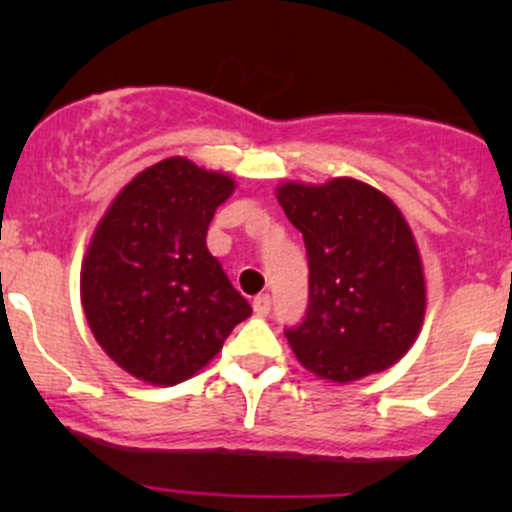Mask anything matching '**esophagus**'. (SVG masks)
Instances as JSON below:
<instances>
[{"label": "esophagus", "instance_id": "34e87169", "mask_svg": "<svg viewBox=\"0 0 512 512\" xmlns=\"http://www.w3.org/2000/svg\"><path fill=\"white\" fill-rule=\"evenodd\" d=\"M252 309H255L257 317H267L272 309V297L270 294H260V297H255V302H252Z\"/></svg>", "mask_w": 512, "mask_h": 512}]
</instances>
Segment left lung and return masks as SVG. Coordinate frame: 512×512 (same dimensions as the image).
Returning a JSON list of instances; mask_svg holds the SVG:
<instances>
[{
  "label": "left lung",
  "instance_id": "obj_1",
  "mask_svg": "<svg viewBox=\"0 0 512 512\" xmlns=\"http://www.w3.org/2000/svg\"><path fill=\"white\" fill-rule=\"evenodd\" d=\"M277 200L307 247V314L285 329L299 364L339 384L389 369L426 312L421 255L401 210L354 178L285 183Z\"/></svg>",
  "mask_w": 512,
  "mask_h": 512
}]
</instances>
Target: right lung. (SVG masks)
Listing matches in <instances>:
<instances>
[{
  "label": "right lung",
  "mask_w": 512,
  "mask_h": 512,
  "mask_svg": "<svg viewBox=\"0 0 512 512\" xmlns=\"http://www.w3.org/2000/svg\"><path fill=\"white\" fill-rule=\"evenodd\" d=\"M232 190L230 175L165 158L138 173L98 223L81 265V304L103 352L136 379H190L252 314L205 245Z\"/></svg>",
  "instance_id": "add662e5"
}]
</instances>
